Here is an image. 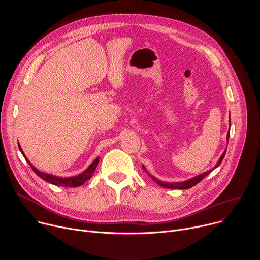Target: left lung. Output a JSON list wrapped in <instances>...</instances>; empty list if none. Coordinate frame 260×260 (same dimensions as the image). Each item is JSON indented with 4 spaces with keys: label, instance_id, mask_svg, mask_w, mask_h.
<instances>
[{
    "label": "left lung",
    "instance_id": "left-lung-1",
    "mask_svg": "<svg viewBox=\"0 0 260 260\" xmlns=\"http://www.w3.org/2000/svg\"><path fill=\"white\" fill-rule=\"evenodd\" d=\"M230 123H231V119H230ZM229 137H230V129H229V133H228V135H226V139H228V141H229ZM225 152H226V149L225 151L223 152V154L221 155V157H220V159L218 160V162H217V165L215 166V168L214 169H216L217 167H219L220 166V163L222 162V160H223V158H224V155H225ZM142 169L146 172V170H145V168L142 166ZM214 169H212V170H210V171H208V172H206V173H203V174H200V175H198V176H196V177H194V178H192V179H188V180H186V181H183V182H173V183H171V182H163V181H160V180H158L157 178H155L154 176H152V175H149L148 174V176H151V178L154 180V181H156L159 185H161V186H163V187H167V188H178V189H186V188H190L192 186H194V185H196L197 183H199L204 177H207Z\"/></svg>",
    "mask_w": 260,
    "mask_h": 260
}]
</instances>
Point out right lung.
I'll return each mask as SVG.
<instances>
[{"label": "right lung", "instance_id": "obj_1", "mask_svg": "<svg viewBox=\"0 0 260 260\" xmlns=\"http://www.w3.org/2000/svg\"><path fill=\"white\" fill-rule=\"evenodd\" d=\"M19 148L20 151L22 153V155L24 156L25 160L29 163V166L31 167L32 171L40 177V178H42L43 180L51 183V184H54V185H59V186H71V187H76V186H80L83 184L85 181H87L88 179H90V177L92 176L93 172L95 171V168H97L98 166V162H99V157L97 159H94V161L91 163V165L84 171L82 172L81 174L77 175V176H74V177H68V178H62V177H57V176H53V175H50V174H46V173H43V172H40L38 169H36L31 163L29 162V160L26 158V156L24 155L22 148H21V145L19 144Z\"/></svg>", "mask_w": 260, "mask_h": 260}]
</instances>
